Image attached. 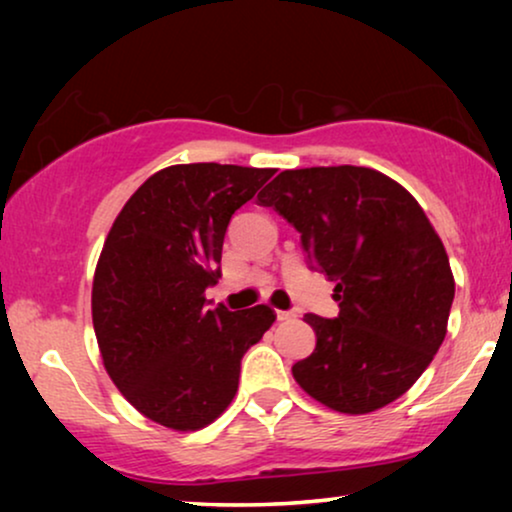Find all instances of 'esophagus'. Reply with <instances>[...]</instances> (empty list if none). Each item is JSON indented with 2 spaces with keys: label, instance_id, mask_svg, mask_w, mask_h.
Segmentation results:
<instances>
[{
  "label": "esophagus",
  "instance_id": "esophagus-1",
  "mask_svg": "<svg viewBox=\"0 0 512 512\" xmlns=\"http://www.w3.org/2000/svg\"><path fill=\"white\" fill-rule=\"evenodd\" d=\"M277 319H279V321H291V319H296V312H284V310H279V312H277Z\"/></svg>",
  "mask_w": 512,
  "mask_h": 512
}]
</instances>
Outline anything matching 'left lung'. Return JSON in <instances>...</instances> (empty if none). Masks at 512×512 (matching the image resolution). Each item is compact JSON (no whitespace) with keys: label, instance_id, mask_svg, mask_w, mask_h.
I'll return each instance as SVG.
<instances>
[{"label":"left lung","instance_id":"left-lung-1","mask_svg":"<svg viewBox=\"0 0 512 512\" xmlns=\"http://www.w3.org/2000/svg\"><path fill=\"white\" fill-rule=\"evenodd\" d=\"M335 282L338 319L305 314L317 347L291 368L305 394L368 415L419 380L447 333L450 258L419 202L370 167L284 170L258 193Z\"/></svg>","mask_w":512,"mask_h":512}]
</instances>
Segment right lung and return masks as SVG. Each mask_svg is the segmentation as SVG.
<instances>
[{
  "label": "right lung",
  "mask_w": 512,
  "mask_h": 512,
  "mask_svg": "<svg viewBox=\"0 0 512 512\" xmlns=\"http://www.w3.org/2000/svg\"><path fill=\"white\" fill-rule=\"evenodd\" d=\"M272 167L170 165L118 212L93 277V326L111 382L132 408L172 431H198L237 394L244 352L277 314L268 305L207 310L221 277L230 216Z\"/></svg>",
  "instance_id": "obj_1"
}]
</instances>
